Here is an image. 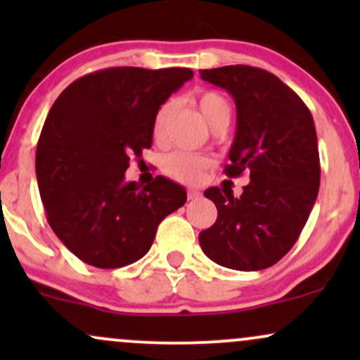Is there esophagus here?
Returning a JSON list of instances; mask_svg holds the SVG:
<instances>
[{
    "instance_id": "1",
    "label": "esophagus",
    "mask_w": 360,
    "mask_h": 360,
    "mask_svg": "<svg viewBox=\"0 0 360 360\" xmlns=\"http://www.w3.org/2000/svg\"><path fill=\"white\" fill-rule=\"evenodd\" d=\"M200 196H201V193L200 191H196V189H189L188 191V200H200Z\"/></svg>"
}]
</instances>
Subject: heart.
<instances>
[{
	"mask_svg": "<svg viewBox=\"0 0 360 360\" xmlns=\"http://www.w3.org/2000/svg\"><path fill=\"white\" fill-rule=\"evenodd\" d=\"M193 101L200 108L206 122L212 125L213 130L220 128L221 125H229L230 118H232V106L229 100L218 91L205 89L198 91L193 96ZM174 111V101H166L159 106L155 111L154 122H152V135L154 139L160 140L166 135L167 123L172 117ZM212 160L208 157L200 154H191V152L177 150L164 157L162 160V171L166 172L172 179L181 181V183H196L206 169L210 167Z\"/></svg>",
	"mask_w": 360,
	"mask_h": 360,
	"instance_id": "1",
	"label": "heart"
}]
</instances>
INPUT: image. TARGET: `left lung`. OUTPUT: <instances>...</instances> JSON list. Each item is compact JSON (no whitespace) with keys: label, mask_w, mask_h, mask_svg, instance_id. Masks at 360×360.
Returning <instances> with one entry per match:
<instances>
[{"label":"left lung","mask_w":360,"mask_h":360,"mask_svg":"<svg viewBox=\"0 0 360 360\" xmlns=\"http://www.w3.org/2000/svg\"><path fill=\"white\" fill-rule=\"evenodd\" d=\"M200 76L229 91L237 106L225 174L250 176L238 198L232 189H206L218 217L200 233L201 249L229 269H267L291 250L316 201L320 155L313 117L295 91L264 69L225 65L201 69Z\"/></svg>","instance_id":"8db88e82"}]
</instances>
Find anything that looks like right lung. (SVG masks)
Listing matches in <instances>:
<instances>
[{
  "label": "right lung",
  "mask_w": 360,
  "mask_h": 360,
  "mask_svg": "<svg viewBox=\"0 0 360 360\" xmlns=\"http://www.w3.org/2000/svg\"><path fill=\"white\" fill-rule=\"evenodd\" d=\"M191 69L108 68L59 94L37 143L35 172L47 221L76 257L100 269L142 259L159 223L186 203L183 186L157 176L125 183L131 157L152 146L159 106Z\"/></svg>",
  "instance_id": "add662e5"
}]
</instances>
